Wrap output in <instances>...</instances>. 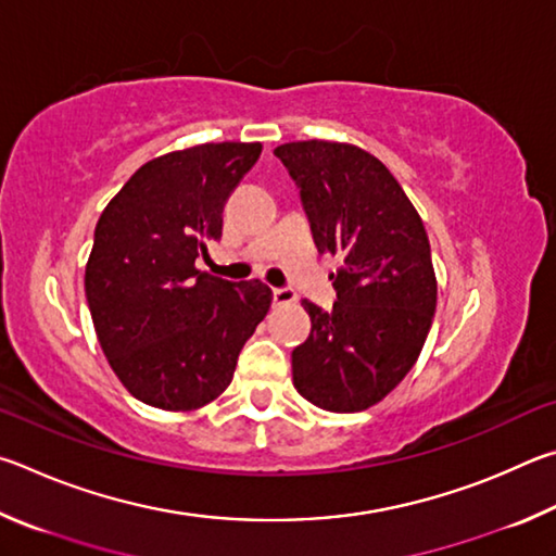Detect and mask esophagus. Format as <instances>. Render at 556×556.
Masks as SVG:
<instances>
[{
  "label": "esophagus",
  "mask_w": 556,
  "mask_h": 556,
  "mask_svg": "<svg viewBox=\"0 0 556 556\" xmlns=\"http://www.w3.org/2000/svg\"><path fill=\"white\" fill-rule=\"evenodd\" d=\"M298 303V295L288 288H276L273 290V305H293Z\"/></svg>",
  "instance_id": "1"
}]
</instances>
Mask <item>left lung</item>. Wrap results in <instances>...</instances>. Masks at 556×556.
Wrapping results in <instances>:
<instances>
[{
    "mask_svg": "<svg viewBox=\"0 0 556 556\" xmlns=\"http://www.w3.org/2000/svg\"><path fill=\"white\" fill-rule=\"evenodd\" d=\"M273 153L298 182L317 251L342 261L334 307L303 300L313 329L293 352V386L323 410L362 413L425 346L437 307L430 239L401 182L358 146L313 139Z\"/></svg>",
    "mask_w": 556,
    "mask_h": 556,
    "instance_id": "8db88e82",
    "label": "left lung"
}]
</instances>
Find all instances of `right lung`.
Masks as SVG:
<instances>
[{
  "mask_svg": "<svg viewBox=\"0 0 556 556\" xmlns=\"http://www.w3.org/2000/svg\"><path fill=\"white\" fill-rule=\"evenodd\" d=\"M261 149L224 141L159 155L97 222L85 295L106 362L136 401L168 413L212 403L268 313L266 283H229L194 266L222 239L224 204Z\"/></svg>",
  "mask_w": 556,
  "mask_h": 556,
  "instance_id": "right-lung-1",
  "label": "right lung"
}]
</instances>
